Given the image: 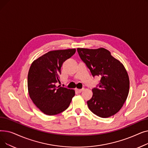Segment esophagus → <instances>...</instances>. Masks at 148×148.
I'll return each mask as SVG.
<instances>
[{
  "label": "esophagus",
  "instance_id": "1",
  "mask_svg": "<svg viewBox=\"0 0 148 148\" xmlns=\"http://www.w3.org/2000/svg\"><path fill=\"white\" fill-rule=\"evenodd\" d=\"M76 92H77L78 93H81L83 90V89H76Z\"/></svg>",
  "mask_w": 148,
  "mask_h": 148
}]
</instances>
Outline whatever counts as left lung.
Here are the masks:
<instances>
[{"label":"left lung","instance_id":"8db88e82","mask_svg":"<svg viewBox=\"0 0 148 148\" xmlns=\"http://www.w3.org/2000/svg\"><path fill=\"white\" fill-rule=\"evenodd\" d=\"M77 51L92 76L101 78L87 101L89 110L99 117H110L120 110L128 95L130 80L125 67L104 48H78Z\"/></svg>","mask_w":148,"mask_h":148}]
</instances>
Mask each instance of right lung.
Segmentation results:
<instances>
[{
  "label": "right lung",
  "mask_w": 148,
  "mask_h": 148,
  "mask_svg": "<svg viewBox=\"0 0 148 148\" xmlns=\"http://www.w3.org/2000/svg\"><path fill=\"white\" fill-rule=\"evenodd\" d=\"M75 49L50 51L34 60L27 76L30 98L34 104L47 115H55L65 110L75 92L56 86L64 62L73 56Z\"/></svg>",
  "instance_id": "1"
}]
</instances>
